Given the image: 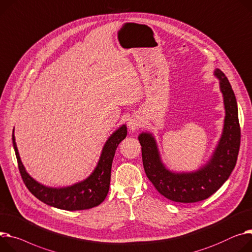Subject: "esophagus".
<instances>
[{
	"label": "esophagus",
	"mask_w": 252,
	"mask_h": 252,
	"mask_svg": "<svg viewBox=\"0 0 252 252\" xmlns=\"http://www.w3.org/2000/svg\"><path fill=\"white\" fill-rule=\"evenodd\" d=\"M128 126L130 128V130L132 131H135L137 130L139 127H140V121L137 120V119H130L129 122H128Z\"/></svg>",
	"instance_id": "obj_1"
}]
</instances>
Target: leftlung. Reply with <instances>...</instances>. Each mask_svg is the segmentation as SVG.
<instances>
[{
	"instance_id": "1",
	"label": "left lung",
	"mask_w": 252,
	"mask_h": 252,
	"mask_svg": "<svg viewBox=\"0 0 252 252\" xmlns=\"http://www.w3.org/2000/svg\"><path fill=\"white\" fill-rule=\"evenodd\" d=\"M215 75L220 81L226 116L222 136L207 164L193 172L169 171L160 160L152 135L141 133L138 137L147 178L162 196L173 202L195 203L209 198L228 180L237 161L240 126L236 98L224 72L217 68Z\"/></svg>"
}]
</instances>
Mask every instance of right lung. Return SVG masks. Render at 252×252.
<instances>
[{"instance_id": "1", "label": "right lung", "mask_w": 252, "mask_h": 252, "mask_svg": "<svg viewBox=\"0 0 252 252\" xmlns=\"http://www.w3.org/2000/svg\"><path fill=\"white\" fill-rule=\"evenodd\" d=\"M126 135L127 127L122 125L107 140L102 150L100 160L92 175L84 182L75 184L71 187L60 189L45 187L37 183L28 175L24 165L21 162L20 157H19L18 148L15 142L14 131L12 139L18 161L19 171L21 173L25 186L32 195L49 206L62 210L76 211L91 209L98 206L107 197L110 188L111 168L115 152L119 143L125 139Z\"/></svg>"}]
</instances>
